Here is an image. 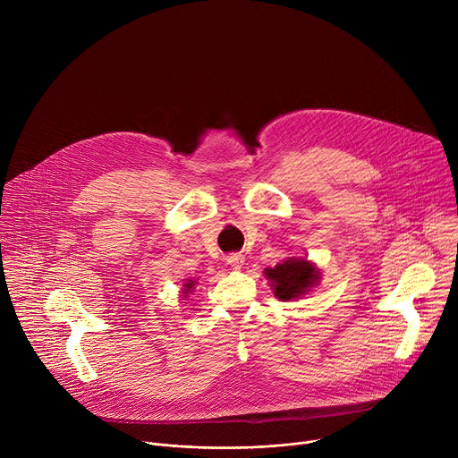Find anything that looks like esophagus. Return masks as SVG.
<instances>
[{
	"label": "esophagus",
	"mask_w": 458,
	"mask_h": 458,
	"mask_svg": "<svg viewBox=\"0 0 458 458\" xmlns=\"http://www.w3.org/2000/svg\"><path fill=\"white\" fill-rule=\"evenodd\" d=\"M226 263L233 268V270H241L242 265H244V257L241 253H230L226 257Z\"/></svg>",
	"instance_id": "esophagus-1"
}]
</instances>
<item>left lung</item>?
Masks as SVG:
<instances>
[{
	"label": "left lung",
	"instance_id": "1",
	"mask_svg": "<svg viewBox=\"0 0 458 458\" xmlns=\"http://www.w3.org/2000/svg\"><path fill=\"white\" fill-rule=\"evenodd\" d=\"M263 274L270 281L274 295L286 302L301 299L320 283L318 267L304 257H288Z\"/></svg>",
	"mask_w": 458,
	"mask_h": 458
}]
</instances>
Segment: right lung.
<instances>
[{
	"instance_id": "add662e5",
	"label": "right lung",
	"mask_w": 458,
	"mask_h": 458,
	"mask_svg": "<svg viewBox=\"0 0 458 458\" xmlns=\"http://www.w3.org/2000/svg\"><path fill=\"white\" fill-rule=\"evenodd\" d=\"M195 286H198V281H195V279H186V281L182 283V288H181V297H182V299L188 297V295L195 290Z\"/></svg>"
}]
</instances>
